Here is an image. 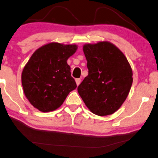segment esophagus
I'll use <instances>...</instances> for the list:
<instances>
[{
    "instance_id": "1",
    "label": "esophagus",
    "mask_w": 158,
    "mask_h": 158,
    "mask_svg": "<svg viewBox=\"0 0 158 158\" xmlns=\"http://www.w3.org/2000/svg\"><path fill=\"white\" fill-rule=\"evenodd\" d=\"M76 83H77V86H79V84L81 83V79H76Z\"/></svg>"
}]
</instances>
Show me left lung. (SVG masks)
Wrapping results in <instances>:
<instances>
[{"label":"left lung","mask_w":158,"mask_h":158,"mask_svg":"<svg viewBox=\"0 0 158 158\" xmlns=\"http://www.w3.org/2000/svg\"><path fill=\"white\" fill-rule=\"evenodd\" d=\"M88 75L78 93L91 112L112 114L127 98L133 83V72L124 54L113 44L101 41L84 45Z\"/></svg>","instance_id":"1"}]
</instances>
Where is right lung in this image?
<instances>
[{"label":"right lung","mask_w":158,"mask_h":158,"mask_svg":"<svg viewBox=\"0 0 158 158\" xmlns=\"http://www.w3.org/2000/svg\"><path fill=\"white\" fill-rule=\"evenodd\" d=\"M77 45L50 43L32 55L22 73L24 93L39 111L48 112L63 104L77 87L67 60L77 51Z\"/></svg>","instance_id":"add662e5"}]
</instances>
